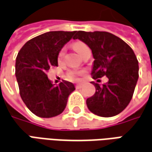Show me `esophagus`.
Segmentation results:
<instances>
[{"label":"esophagus","instance_id":"esophagus-1","mask_svg":"<svg viewBox=\"0 0 152 152\" xmlns=\"http://www.w3.org/2000/svg\"><path fill=\"white\" fill-rule=\"evenodd\" d=\"M80 87H82V83H78V84H76V88H80Z\"/></svg>","mask_w":152,"mask_h":152}]
</instances>
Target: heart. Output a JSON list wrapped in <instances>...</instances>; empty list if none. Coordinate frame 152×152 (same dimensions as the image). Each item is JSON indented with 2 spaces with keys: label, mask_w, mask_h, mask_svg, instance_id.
Segmentation results:
<instances>
[{
  "label": "heart",
  "mask_w": 152,
  "mask_h": 152,
  "mask_svg": "<svg viewBox=\"0 0 152 152\" xmlns=\"http://www.w3.org/2000/svg\"><path fill=\"white\" fill-rule=\"evenodd\" d=\"M74 48H75V50H77L79 54H81L83 52V50H86L87 48H88V47L86 44H84L83 42L78 41V42H76L74 44ZM64 54H65V48H62L61 50H59V52H58V62H61L62 61L63 58L64 57ZM83 74V70H69L67 73V74H66V77H67V78H69V80L76 81V80L78 79V77L80 75H82Z\"/></svg>",
  "instance_id": "1"
}]
</instances>
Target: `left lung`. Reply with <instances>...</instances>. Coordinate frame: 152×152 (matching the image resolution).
I'll list each match as a JSON object with an SVG mask.
<instances>
[{"label": "left lung", "instance_id": "left-lung-1", "mask_svg": "<svg viewBox=\"0 0 152 152\" xmlns=\"http://www.w3.org/2000/svg\"><path fill=\"white\" fill-rule=\"evenodd\" d=\"M74 39L82 40L92 50L93 78H108L102 85L92 82L96 92L87 99L88 108L103 118L122 113L132 100L139 77L138 60L132 49L122 39L106 31L79 30Z\"/></svg>", "mask_w": 152, "mask_h": 152}]
</instances>
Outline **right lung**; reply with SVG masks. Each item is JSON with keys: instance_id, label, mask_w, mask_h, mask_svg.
<instances>
[{"instance_id": "add662e5", "label": "right lung", "mask_w": 152, "mask_h": 152, "mask_svg": "<svg viewBox=\"0 0 152 152\" xmlns=\"http://www.w3.org/2000/svg\"><path fill=\"white\" fill-rule=\"evenodd\" d=\"M77 31H50L31 39L19 51L15 76L20 95L26 107L39 118H53L62 113L72 83L63 80L54 86L47 76L51 67L58 66V54Z\"/></svg>"}]
</instances>
